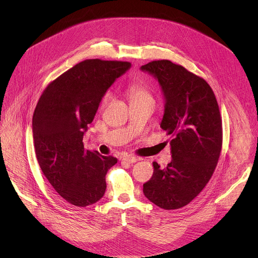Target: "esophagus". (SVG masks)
Listing matches in <instances>:
<instances>
[{
    "label": "esophagus",
    "instance_id": "esophagus-1",
    "mask_svg": "<svg viewBox=\"0 0 258 258\" xmlns=\"http://www.w3.org/2000/svg\"><path fill=\"white\" fill-rule=\"evenodd\" d=\"M139 160H140V158L132 156V155H131V156H125V157L122 158V161L126 162V163H135V162H137V161H139Z\"/></svg>",
    "mask_w": 258,
    "mask_h": 258
}]
</instances>
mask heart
<instances>
[{
    "label": "heart",
    "instance_id": "b5f03b06",
    "mask_svg": "<svg viewBox=\"0 0 258 258\" xmlns=\"http://www.w3.org/2000/svg\"><path fill=\"white\" fill-rule=\"evenodd\" d=\"M127 92L132 102L143 101V100H153V97L148 90L140 84H132L127 88ZM110 99V94L106 93L102 99V104H105Z\"/></svg>",
    "mask_w": 258,
    "mask_h": 258
}]
</instances>
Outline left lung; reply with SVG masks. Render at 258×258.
I'll list each match as a JSON object with an SVG mask.
<instances>
[{"label": "left lung", "mask_w": 258, "mask_h": 258, "mask_svg": "<svg viewBox=\"0 0 258 258\" xmlns=\"http://www.w3.org/2000/svg\"><path fill=\"white\" fill-rule=\"evenodd\" d=\"M161 86L165 108L161 128L170 135L171 162L143 184V194L166 210L189 204L207 185L222 151L223 128L218 101L205 79L167 59L141 67Z\"/></svg>", "instance_id": "obj_1"}]
</instances>
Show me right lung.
<instances>
[{
    "label": "right lung",
    "instance_id": "right-lung-1",
    "mask_svg": "<svg viewBox=\"0 0 258 258\" xmlns=\"http://www.w3.org/2000/svg\"><path fill=\"white\" fill-rule=\"evenodd\" d=\"M131 68L128 61L86 59L62 73L43 92L32 118L35 155L57 194L77 207L104 195L112 156L85 150L83 138L105 92Z\"/></svg>",
    "mask_w": 258,
    "mask_h": 258
}]
</instances>
